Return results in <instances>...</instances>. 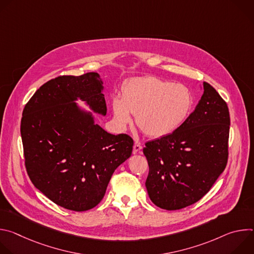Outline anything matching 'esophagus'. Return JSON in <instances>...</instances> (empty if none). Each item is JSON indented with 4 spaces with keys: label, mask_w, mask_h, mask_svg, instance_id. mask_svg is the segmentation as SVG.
<instances>
[{
    "label": "esophagus",
    "mask_w": 254,
    "mask_h": 254,
    "mask_svg": "<svg viewBox=\"0 0 254 254\" xmlns=\"http://www.w3.org/2000/svg\"><path fill=\"white\" fill-rule=\"evenodd\" d=\"M141 149H142V147L140 146V143L135 142V143L133 144V148H132V154H137V153H139Z\"/></svg>",
    "instance_id": "1"
}]
</instances>
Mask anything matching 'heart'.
Wrapping results in <instances>:
<instances>
[{"mask_svg":"<svg viewBox=\"0 0 254 254\" xmlns=\"http://www.w3.org/2000/svg\"><path fill=\"white\" fill-rule=\"evenodd\" d=\"M117 125L125 128L135 116L136 126L146 134L163 137L184 124L192 106L193 96L183 84H174L154 76L127 80L122 98L112 100Z\"/></svg>","mask_w":254,"mask_h":254,"instance_id":"heart-1","label":"heart"}]
</instances>
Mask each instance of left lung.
Instances as JSON below:
<instances>
[{
    "mask_svg": "<svg viewBox=\"0 0 254 254\" xmlns=\"http://www.w3.org/2000/svg\"><path fill=\"white\" fill-rule=\"evenodd\" d=\"M195 111L171 134L146 142V187L152 202L166 210L190 206L206 195L228 160L227 103L209 83Z\"/></svg>",
    "mask_w": 254,
    "mask_h": 254,
    "instance_id": "8db88e82",
    "label": "left lung"
}]
</instances>
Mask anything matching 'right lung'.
<instances>
[{
    "instance_id": "obj_1",
    "label": "right lung",
    "mask_w": 254,
    "mask_h": 254,
    "mask_svg": "<svg viewBox=\"0 0 254 254\" xmlns=\"http://www.w3.org/2000/svg\"><path fill=\"white\" fill-rule=\"evenodd\" d=\"M102 80L96 72L63 75L44 83L24 107L21 136L33 185L55 204L86 211L103 198L116 169L127 160L133 140L94 124L78 98L105 116Z\"/></svg>"
}]
</instances>
